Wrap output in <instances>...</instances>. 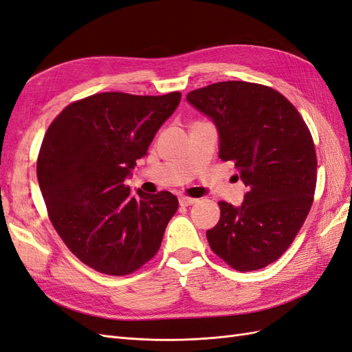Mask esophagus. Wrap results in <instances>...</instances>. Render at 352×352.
I'll use <instances>...</instances> for the list:
<instances>
[{
    "instance_id": "esophagus-1",
    "label": "esophagus",
    "mask_w": 352,
    "mask_h": 352,
    "mask_svg": "<svg viewBox=\"0 0 352 352\" xmlns=\"http://www.w3.org/2000/svg\"><path fill=\"white\" fill-rule=\"evenodd\" d=\"M179 203H180V206L188 207V206L195 204L197 199H195V198H189V197H180V198H179Z\"/></svg>"
}]
</instances>
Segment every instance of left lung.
Masks as SVG:
<instances>
[{
    "mask_svg": "<svg viewBox=\"0 0 352 352\" xmlns=\"http://www.w3.org/2000/svg\"><path fill=\"white\" fill-rule=\"evenodd\" d=\"M186 100L213 121L219 158L249 188L240 206L219 203L207 241L236 271L267 267L287 250L314 198L317 157L305 121L281 93L254 82H214Z\"/></svg>",
    "mask_w": 352,
    "mask_h": 352,
    "instance_id": "left-lung-1",
    "label": "left lung"
}]
</instances>
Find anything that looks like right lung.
Segmentation results:
<instances>
[{
    "mask_svg": "<svg viewBox=\"0 0 352 352\" xmlns=\"http://www.w3.org/2000/svg\"><path fill=\"white\" fill-rule=\"evenodd\" d=\"M180 96L93 94L66 107L47 130L36 163L41 194L54 230L87 267L126 275L158 252L177 198L131 194L124 180Z\"/></svg>",
    "mask_w": 352,
    "mask_h": 352,
    "instance_id": "add662e5",
    "label": "right lung"
}]
</instances>
